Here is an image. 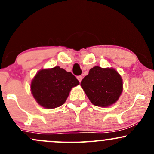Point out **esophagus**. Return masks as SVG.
Returning <instances> with one entry per match:
<instances>
[{"label": "esophagus", "instance_id": "1", "mask_svg": "<svg viewBox=\"0 0 154 154\" xmlns=\"http://www.w3.org/2000/svg\"><path fill=\"white\" fill-rule=\"evenodd\" d=\"M82 79H83V77H82V76H77V80H79V82H81V80H82Z\"/></svg>", "mask_w": 154, "mask_h": 154}]
</instances>
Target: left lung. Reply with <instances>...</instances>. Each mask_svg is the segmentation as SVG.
Listing matches in <instances>:
<instances>
[{
  "instance_id": "left-lung-1",
  "label": "left lung",
  "mask_w": 154,
  "mask_h": 154,
  "mask_svg": "<svg viewBox=\"0 0 154 154\" xmlns=\"http://www.w3.org/2000/svg\"><path fill=\"white\" fill-rule=\"evenodd\" d=\"M80 86L94 106L107 107L117 102L123 91V80L112 68L94 66L82 80Z\"/></svg>"
}]
</instances>
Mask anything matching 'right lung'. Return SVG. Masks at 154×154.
Instances as JSON below:
<instances>
[{"mask_svg":"<svg viewBox=\"0 0 154 154\" xmlns=\"http://www.w3.org/2000/svg\"><path fill=\"white\" fill-rule=\"evenodd\" d=\"M80 84L71 72L56 66L37 72L31 81L30 90L37 103L45 109H54L67 100L73 87Z\"/></svg>","mask_w":154,"mask_h":154,"instance_id":"1","label":"right lung"}]
</instances>
